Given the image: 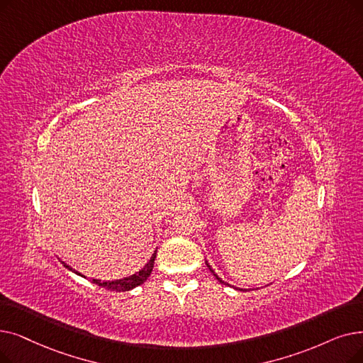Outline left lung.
<instances>
[{
  "label": "left lung",
  "mask_w": 363,
  "mask_h": 363,
  "mask_svg": "<svg viewBox=\"0 0 363 363\" xmlns=\"http://www.w3.org/2000/svg\"><path fill=\"white\" fill-rule=\"evenodd\" d=\"M206 265H208V269H209V270H211V273H212V274H213V276H215V277H216V280H218V281H220V283H224V285H227V283H225V281H224V280H223V279H220V277H218V274H216V273H215V272H213V270H212V267H211V265H209V262H208V261H206ZM240 291H243V289H240Z\"/></svg>",
  "instance_id": "1"
}]
</instances>
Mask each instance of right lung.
I'll list each match as a JSON object with an SVG mask.
<instances>
[{
	"label": "right lung",
	"instance_id": "obj_1",
	"mask_svg": "<svg viewBox=\"0 0 363 363\" xmlns=\"http://www.w3.org/2000/svg\"><path fill=\"white\" fill-rule=\"evenodd\" d=\"M155 255H157V250H154V254H152L151 259L145 264V267H144L143 270H139L138 273H135V274H132V276H129V277L118 279V280H105V281L98 280V279H90V280H91L93 283H96L98 286L105 288V289H108V291H116V292L130 291V289H133V288H136V286H139V285H143V283L150 277V274H151V272H152V267H154ZM62 262H64V261H62ZM64 265L67 267V269H69L71 272H74L75 274L83 276L82 273H78L77 270H72L71 267L67 265L65 262H64ZM83 277H86V276H83Z\"/></svg>",
	"mask_w": 363,
	"mask_h": 363
}]
</instances>
